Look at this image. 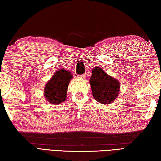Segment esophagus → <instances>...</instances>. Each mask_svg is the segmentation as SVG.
<instances>
[{
	"label": "esophagus",
	"instance_id": "esophagus-1",
	"mask_svg": "<svg viewBox=\"0 0 161 161\" xmlns=\"http://www.w3.org/2000/svg\"><path fill=\"white\" fill-rule=\"evenodd\" d=\"M84 77H85V75H78L77 78L80 79V80H84Z\"/></svg>",
	"mask_w": 161,
	"mask_h": 161
}]
</instances>
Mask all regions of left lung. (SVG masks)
I'll return each instance as SVG.
<instances>
[{
  "label": "left lung",
  "mask_w": 161,
  "mask_h": 161,
  "mask_svg": "<svg viewBox=\"0 0 161 161\" xmlns=\"http://www.w3.org/2000/svg\"><path fill=\"white\" fill-rule=\"evenodd\" d=\"M89 84L95 100L102 104L113 103L119 94V80L111 77L99 67L92 69Z\"/></svg>",
  "instance_id": "8db88e82"
}]
</instances>
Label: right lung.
<instances>
[{
  "label": "right lung",
  "mask_w": 161,
  "mask_h": 161,
  "mask_svg": "<svg viewBox=\"0 0 161 161\" xmlns=\"http://www.w3.org/2000/svg\"><path fill=\"white\" fill-rule=\"evenodd\" d=\"M73 76L69 71L60 69L57 71L45 84L44 97L51 104H59L64 102L69 81Z\"/></svg>",
  "instance_id": "add662e5"
}]
</instances>
